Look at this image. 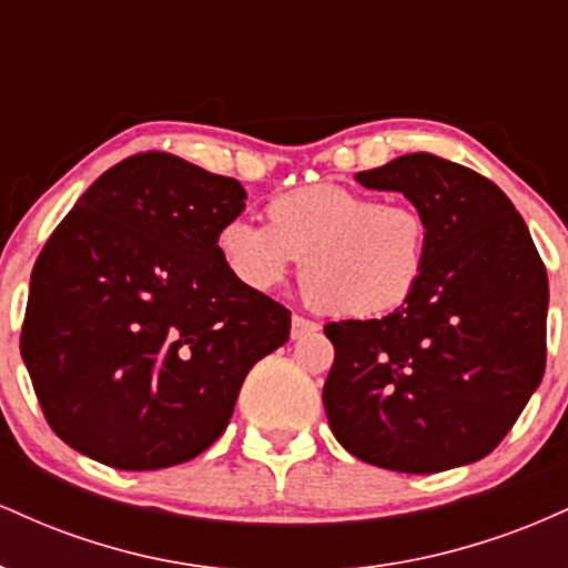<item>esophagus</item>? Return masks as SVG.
<instances>
[{
  "mask_svg": "<svg viewBox=\"0 0 568 568\" xmlns=\"http://www.w3.org/2000/svg\"><path fill=\"white\" fill-rule=\"evenodd\" d=\"M315 331H317V323L306 321L302 315L291 317V338H302L306 334H315Z\"/></svg>",
  "mask_w": 568,
  "mask_h": 568,
  "instance_id": "1",
  "label": "esophagus"
}]
</instances>
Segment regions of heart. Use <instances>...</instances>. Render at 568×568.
I'll return each instance as SVG.
<instances>
[{"label":"heart","instance_id":"b5f03b06","mask_svg":"<svg viewBox=\"0 0 568 568\" xmlns=\"http://www.w3.org/2000/svg\"><path fill=\"white\" fill-rule=\"evenodd\" d=\"M270 224L232 219L221 262L253 291L275 288L302 256L306 293L331 315L379 317L406 304L427 270L429 224L408 202H379L338 184L277 194Z\"/></svg>","mask_w":568,"mask_h":568}]
</instances>
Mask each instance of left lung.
Wrapping results in <instances>:
<instances>
[{"mask_svg": "<svg viewBox=\"0 0 568 568\" xmlns=\"http://www.w3.org/2000/svg\"><path fill=\"white\" fill-rule=\"evenodd\" d=\"M355 181L400 192L429 224L427 270L379 321L325 325L323 406L336 440L395 473L484 459L545 374L547 272L507 194L470 168L403 154Z\"/></svg>", "mask_w": 568, "mask_h": 568, "instance_id": "left-lung-1", "label": "left lung"}]
</instances>
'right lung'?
I'll list each match as a JSON object with an SVG mask.
<instances>
[{"instance_id":"obj_1","label":"right lung","mask_w":568,"mask_h":568,"mask_svg":"<svg viewBox=\"0 0 568 568\" xmlns=\"http://www.w3.org/2000/svg\"><path fill=\"white\" fill-rule=\"evenodd\" d=\"M245 189L165 152L109 168L31 272L21 355L44 419L116 470H162L221 438L291 312L219 256Z\"/></svg>"}]
</instances>
